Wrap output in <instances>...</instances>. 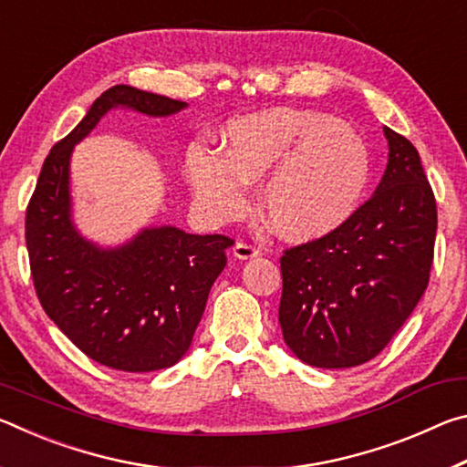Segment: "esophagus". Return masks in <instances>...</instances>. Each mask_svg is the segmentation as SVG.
Returning <instances> with one entry per match:
<instances>
[{
  "label": "esophagus",
  "instance_id": "obj_1",
  "mask_svg": "<svg viewBox=\"0 0 467 467\" xmlns=\"http://www.w3.org/2000/svg\"><path fill=\"white\" fill-rule=\"evenodd\" d=\"M233 253H234L236 259H253V257L262 255V251H259L255 244H249V243H244V241L236 243Z\"/></svg>",
  "mask_w": 467,
  "mask_h": 467
}]
</instances>
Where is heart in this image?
<instances>
[{
    "mask_svg": "<svg viewBox=\"0 0 467 467\" xmlns=\"http://www.w3.org/2000/svg\"><path fill=\"white\" fill-rule=\"evenodd\" d=\"M185 177L212 220L247 208V181H257L259 210L288 241H313L342 226L365 195L370 154L360 133L311 109H267L228 121L220 148L195 144Z\"/></svg>",
    "mask_w": 467,
    "mask_h": 467,
    "instance_id": "obj_1",
    "label": "heart"
}]
</instances>
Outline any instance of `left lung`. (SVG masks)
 <instances>
[{
    "label": "left lung",
    "instance_id": "obj_1",
    "mask_svg": "<svg viewBox=\"0 0 467 467\" xmlns=\"http://www.w3.org/2000/svg\"><path fill=\"white\" fill-rule=\"evenodd\" d=\"M383 131L389 158L373 197L334 233L280 257L282 336L311 367L375 358L429 286L437 202L412 141Z\"/></svg>",
    "mask_w": 467,
    "mask_h": 467
}]
</instances>
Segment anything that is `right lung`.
Segmentation results:
<instances>
[{
  "label": "right lung",
  "instance_id": "right-lung-1",
  "mask_svg": "<svg viewBox=\"0 0 467 467\" xmlns=\"http://www.w3.org/2000/svg\"><path fill=\"white\" fill-rule=\"evenodd\" d=\"M117 107L169 117L187 102L125 84L102 92L45 158L26 208V249L36 296L55 326L99 365L150 373L172 367L189 350L234 241L158 226L121 247L102 249L76 231L69 158Z\"/></svg>",
  "mask_w": 467,
  "mask_h": 467
}]
</instances>
